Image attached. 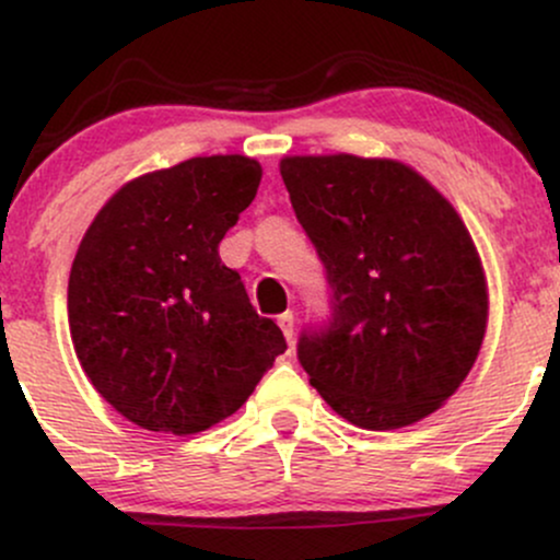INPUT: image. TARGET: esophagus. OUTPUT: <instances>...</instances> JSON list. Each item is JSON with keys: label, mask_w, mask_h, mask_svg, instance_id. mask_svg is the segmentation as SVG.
I'll list each match as a JSON object with an SVG mask.
<instances>
[{"label": "esophagus", "mask_w": 560, "mask_h": 560, "mask_svg": "<svg viewBox=\"0 0 560 560\" xmlns=\"http://www.w3.org/2000/svg\"><path fill=\"white\" fill-rule=\"evenodd\" d=\"M279 326H281V331H284L287 342L292 345V342H294V313H292V311L281 313V316H279Z\"/></svg>", "instance_id": "obj_1"}]
</instances>
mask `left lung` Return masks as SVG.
Segmentation results:
<instances>
[{"mask_svg":"<svg viewBox=\"0 0 560 560\" xmlns=\"http://www.w3.org/2000/svg\"><path fill=\"white\" fill-rule=\"evenodd\" d=\"M281 178L331 289L329 320L298 342L311 384L371 432L427 419L487 329L485 268L460 215L397 160L298 155Z\"/></svg>","mask_w":560,"mask_h":560,"instance_id":"1","label":"left lung"}]
</instances>
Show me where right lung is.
Listing matches in <instances>:
<instances>
[{"mask_svg":"<svg viewBox=\"0 0 560 560\" xmlns=\"http://www.w3.org/2000/svg\"><path fill=\"white\" fill-rule=\"evenodd\" d=\"M260 176L244 155L184 160L120 186L83 234L68 281L75 355L141 429L186 436L215 427L287 350L218 255Z\"/></svg>","mask_w":560,"mask_h":560,"instance_id":"1","label":"right lung"}]
</instances>
